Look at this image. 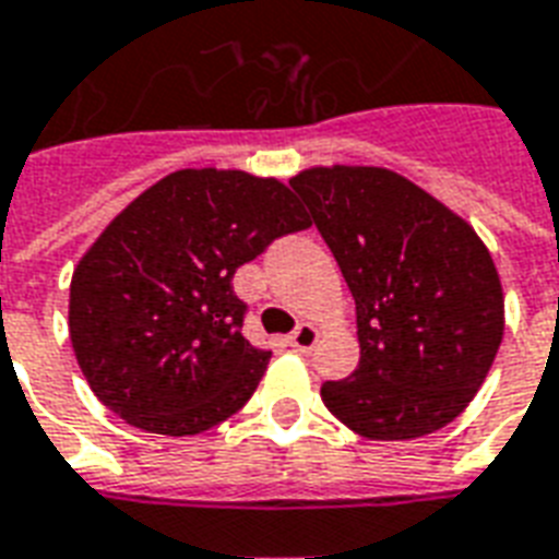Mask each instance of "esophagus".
<instances>
[{
  "label": "esophagus",
  "instance_id": "esophagus-1",
  "mask_svg": "<svg viewBox=\"0 0 559 559\" xmlns=\"http://www.w3.org/2000/svg\"><path fill=\"white\" fill-rule=\"evenodd\" d=\"M319 340V328L310 325V322H301V325L289 334V346L296 348V352H310V348L317 346Z\"/></svg>",
  "mask_w": 559,
  "mask_h": 559
}]
</instances>
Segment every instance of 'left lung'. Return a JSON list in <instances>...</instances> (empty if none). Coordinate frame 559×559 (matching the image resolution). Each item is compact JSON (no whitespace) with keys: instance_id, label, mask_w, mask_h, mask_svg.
Returning <instances> with one entry per match:
<instances>
[{"instance_id":"1","label":"left lung","mask_w":559,"mask_h":559,"mask_svg":"<svg viewBox=\"0 0 559 559\" xmlns=\"http://www.w3.org/2000/svg\"><path fill=\"white\" fill-rule=\"evenodd\" d=\"M357 310L360 364L322 402L366 440H416L475 399L504 336V293L475 228L381 166L289 178Z\"/></svg>"}]
</instances>
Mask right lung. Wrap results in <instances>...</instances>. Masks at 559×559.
<instances>
[{
  "mask_svg": "<svg viewBox=\"0 0 559 559\" xmlns=\"http://www.w3.org/2000/svg\"><path fill=\"white\" fill-rule=\"evenodd\" d=\"M305 228L287 185L240 169H178L140 193L72 272V352L96 399L164 437L234 416L272 357L242 336L234 272Z\"/></svg>",
  "mask_w": 559,
  "mask_h": 559,
  "instance_id": "1",
  "label": "right lung"
}]
</instances>
